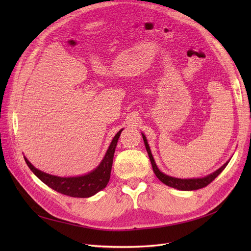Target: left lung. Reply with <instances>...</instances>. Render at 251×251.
Returning <instances> with one entry per match:
<instances>
[{
  "label": "left lung",
  "mask_w": 251,
  "mask_h": 251,
  "mask_svg": "<svg viewBox=\"0 0 251 251\" xmlns=\"http://www.w3.org/2000/svg\"><path fill=\"white\" fill-rule=\"evenodd\" d=\"M142 138H143L144 144H146V148H147V151H148L150 160H151V166H153V170H154V173H155V175L157 176V178L160 180L161 182H163L164 184L169 185L171 187H174V188L180 189V191H196V189H199V188H203L205 186H207L209 183H211V182L214 181L219 176L220 174L222 173V171L226 168V165L228 164V162H226L223 166H221V168H220L219 170H217L215 173H212V174L208 175V176L204 177V178H198V179H178V178H173V177L168 176V175L161 173L160 171L158 170L157 165L155 163L154 158H153V156H151V150H150V147H149V144H148L146 136H144L143 134H142Z\"/></svg>",
  "instance_id": "1"
}]
</instances>
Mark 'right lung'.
Listing matches in <instances>:
<instances>
[{
    "mask_svg": "<svg viewBox=\"0 0 251 251\" xmlns=\"http://www.w3.org/2000/svg\"><path fill=\"white\" fill-rule=\"evenodd\" d=\"M121 131L123 130H120L115 135V137L113 138L111 146L109 147L107 153H105L102 161L97 166V169H95L93 172H91L88 175H85V176L70 178L52 176V175L36 170L24 157L25 161L29 166V169L33 172L37 178L57 193L73 197V198H88V197L93 196L96 193L101 191L108 184L111 176L113 157L114 153H115V149Z\"/></svg>",
    "mask_w": 251,
    "mask_h": 251,
    "instance_id": "1",
    "label": "right lung"
}]
</instances>
